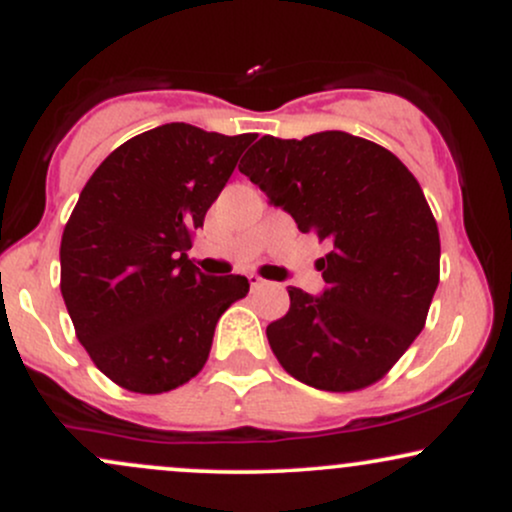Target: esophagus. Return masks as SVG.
I'll return each instance as SVG.
<instances>
[{"instance_id": "34e87169", "label": "esophagus", "mask_w": 512, "mask_h": 512, "mask_svg": "<svg viewBox=\"0 0 512 512\" xmlns=\"http://www.w3.org/2000/svg\"><path fill=\"white\" fill-rule=\"evenodd\" d=\"M248 281H250V289H252V291L264 289V286H267V281H264L262 276H257V274H248Z\"/></svg>"}]
</instances>
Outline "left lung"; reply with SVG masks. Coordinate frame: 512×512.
Instances as JSON below:
<instances>
[{"label":"left lung","mask_w":512,"mask_h":512,"mask_svg":"<svg viewBox=\"0 0 512 512\" xmlns=\"http://www.w3.org/2000/svg\"><path fill=\"white\" fill-rule=\"evenodd\" d=\"M240 173L298 231L330 243L325 291L289 286L291 308L267 327L286 373L327 392L373 385L424 330L440 274L438 226L424 190L383 146L339 129L262 137Z\"/></svg>","instance_id":"left-lung-1"}]
</instances>
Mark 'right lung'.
I'll return each instance as SVG.
<instances>
[{"label":"right lung","mask_w":512,"mask_h":512,"mask_svg":"<svg viewBox=\"0 0 512 512\" xmlns=\"http://www.w3.org/2000/svg\"><path fill=\"white\" fill-rule=\"evenodd\" d=\"M252 139L170 122L117 146L81 190L60 289L88 356L125 390L195 378L223 310L248 293L245 276L199 272L187 250Z\"/></svg>","instance_id":"obj_1"}]
</instances>
